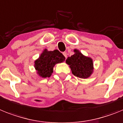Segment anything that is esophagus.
<instances>
[{
  "instance_id": "esophagus-1",
  "label": "esophagus",
  "mask_w": 123,
  "mask_h": 123,
  "mask_svg": "<svg viewBox=\"0 0 123 123\" xmlns=\"http://www.w3.org/2000/svg\"><path fill=\"white\" fill-rule=\"evenodd\" d=\"M62 54H63V55H64L65 57H66V58H67V53H66V52H64V53H62Z\"/></svg>"
}]
</instances>
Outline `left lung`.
I'll use <instances>...</instances> for the list:
<instances>
[{
    "mask_svg": "<svg viewBox=\"0 0 123 123\" xmlns=\"http://www.w3.org/2000/svg\"><path fill=\"white\" fill-rule=\"evenodd\" d=\"M75 54L68 57L66 63L70 66L72 73L75 76L82 79H86L90 76L93 72V61L91 58L85 57L77 49Z\"/></svg>",
    "mask_w": 123,
    "mask_h": 123,
    "instance_id": "obj_1",
    "label": "left lung"
}]
</instances>
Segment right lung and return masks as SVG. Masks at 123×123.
<instances>
[{"instance_id": "right-lung-1", "label": "right lung", "mask_w": 123, "mask_h": 123, "mask_svg": "<svg viewBox=\"0 0 123 123\" xmlns=\"http://www.w3.org/2000/svg\"><path fill=\"white\" fill-rule=\"evenodd\" d=\"M66 57L58 50L48 51L44 50L43 53L35 62V67L39 76L49 77L53 72V67L57 63L62 62Z\"/></svg>"}]
</instances>
